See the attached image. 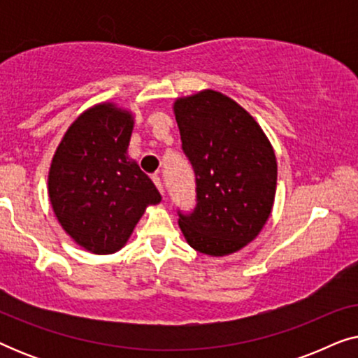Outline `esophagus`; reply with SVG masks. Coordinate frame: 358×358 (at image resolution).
Instances as JSON below:
<instances>
[{"mask_svg":"<svg viewBox=\"0 0 358 358\" xmlns=\"http://www.w3.org/2000/svg\"><path fill=\"white\" fill-rule=\"evenodd\" d=\"M153 182L156 184V187H158V189H159V192L164 195V187H163V182H161L159 176H153Z\"/></svg>","mask_w":358,"mask_h":358,"instance_id":"34e87169","label":"esophagus"}]
</instances>
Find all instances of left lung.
Wrapping results in <instances>:
<instances>
[{
	"label": "left lung",
	"instance_id": "obj_1",
	"mask_svg": "<svg viewBox=\"0 0 358 358\" xmlns=\"http://www.w3.org/2000/svg\"><path fill=\"white\" fill-rule=\"evenodd\" d=\"M174 114L197 192L192 212H178L179 227L195 251L228 256L251 243L268 220L275 155L257 122L222 92L180 97Z\"/></svg>",
	"mask_w": 358,
	"mask_h": 358
}]
</instances>
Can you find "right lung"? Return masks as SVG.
I'll return each mask as SVG.
<instances>
[{
    "label": "right lung",
    "mask_w": 358,
    "mask_h": 358,
    "mask_svg": "<svg viewBox=\"0 0 358 358\" xmlns=\"http://www.w3.org/2000/svg\"><path fill=\"white\" fill-rule=\"evenodd\" d=\"M134 117L97 104L78 117L58 145L48 173V197L62 228L81 248L112 254L129 241L161 194L127 158Z\"/></svg>",
    "instance_id": "1"
}]
</instances>
